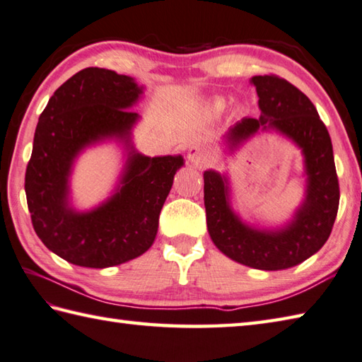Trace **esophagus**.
I'll return each mask as SVG.
<instances>
[{
    "label": "esophagus",
    "mask_w": 362,
    "mask_h": 362,
    "mask_svg": "<svg viewBox=\"0 0 362 362\" xmlns=\"http://www.w3.org/2000/svg\"><path fill=\"white\" fill-rule=\"evenodd\" d=\"M207 148L202 144H193L188 148V160L191 163H202L207 158Z\"/></svg>",
    "instance_id": "34e87169"
}]
</instances>
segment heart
Wrapping results in <instances>:
<instances>
[{
  "label": "heart",
  "instance_id": "heart-1",
  "mask_svg": "<svg viewBox=\"0 0 362 362\" xmlns=\"http://www.w3.org/2000/svg\"><path fill=\"white\" fill-rule=\"evenodd\" d=\"M224 106H226V102L223 98H214V100L209 102V110L211 112H221L224 110Z\"/></svg>",
  "mask_w": 362,
  "mask_h": 362
}]
</instances>
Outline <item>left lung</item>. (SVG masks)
<instances>
[{
	"label": "left lung",
	"mask_w": 362,
	"mask_h": 362,
	"mask_svg": "<svg viewBox=\"0 0 362 362\" xmlns=\"http://www.w3.org/2000/svg\"><path fill=\"white\" fill-rule=\"evenodd\" d=\"M260 117H245L226 132L224 152L257 132H274L303 155L304 197L281 226L247 223L232 205L228 173L204 171V205L211 242L224 256L256 270L278 272L301 264L327 243L339 209V182L327 127L313 102L293 84L274 75L252 76Z\"/></svg>",
	"instance_id": "8db88e82"
}]
</instances>
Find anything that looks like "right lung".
<instances>
[{"mask_svg": "<svg viewBox=\"0 0 362 362\" xmlns=\"http://www.w3.org/2000/svg\"><path fill=\"white\" fill-rule=\"evenodd\" d=\"M143 94L144 86L132 76L88 67L54 90L39 117L25 175L28 209L42 243L70 264H125L144 254L157 237L163 204L185 160L136 151L133 129L141 116L132 108ZM103 142L123 147V171L103 203L78 211L69 189L74 163Z\"/></svg>", "mask_w": 362, "mask_h": 362, "instance_id": "obj_1", "label": "right lung"}]
</instances>
